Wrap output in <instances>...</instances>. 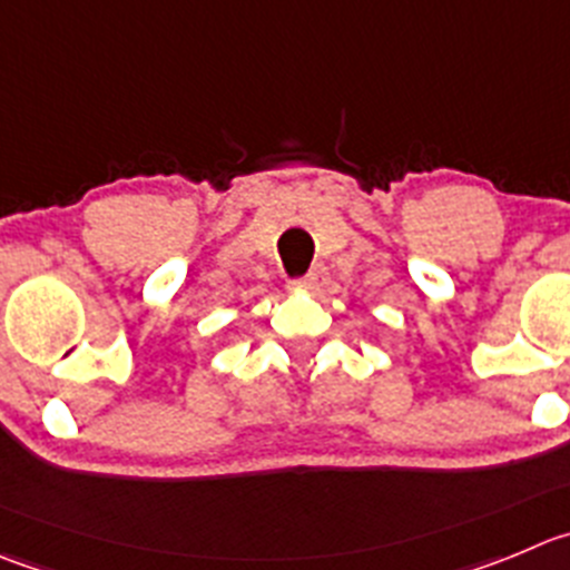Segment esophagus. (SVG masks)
I'll use <instances>...</instances> for the list:
<instances>
[{
    "instance_id": "obj_1",
    "label": "esophagus",
    "mask_w": 570,
    "mask_h": 570,
    "mask_svg": "<svg viewBox=\"0 0 570 570\" xmlns=\"http://www.w3.org/2000/svg\"><path fill=\"white\" fill-rule=\"evenodd\" d=\"M324 285H327V271H324V268H313V271H307V274L302 276V279L291 282V288L307 291V294H318V291H322Z\"/></svg>"
}]
</instances>
